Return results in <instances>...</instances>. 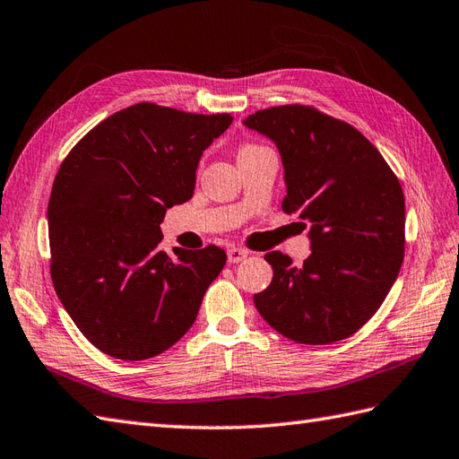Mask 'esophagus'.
<instances>
[{
  "label": "esophagus",
  "mask_w": 459,
  "mask_h": 459,
  "mask_svg": "<svg viewBox=\"0 0 459 459\" xmlns=\"http://www.w3.org/2000/svg\"><path fill=\"white\" fill-rule=\"evenodd\" d=\"M248 254H250L248 250L232 247V248H229V250H227V258H229V264H238V262H242L244 258H248Z\"/></svg>",
  "instance_id": "1"
}]
</instances>
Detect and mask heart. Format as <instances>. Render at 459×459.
<instances>
[{
    "instance_id": "b5f03b06",
    "label": "heart",
    "mask_w": 459,
    "mask_h": 459,
    "mask_svg": "<svg viewBox=\"0 0 459 459\" xmlns=\"http://www.w3.org/2000/svg\"><path fill=\"white\" fill-rule=\"evenodd\" d=\"M254 148H258V146H255V144H242V146H240V151H238V154L250 152V151H254Z\"/></svg>"
}]
</instances>
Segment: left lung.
<instances>
[{"instance_id":"1","label":"left lung","mask_w":459,"mask_h":459,"mask_svg":"<svg viewBox=\"0 0 459 459\" xmlns=\"http://www.w3.org/2000/svg\"><path fill=\"white\" fill-rule=\"evenodd\" d=\"M244 125L278 146L287 187L281 209L311 225V254L299 268L278 250L264 255L273 280L254 305L293 342L344 340L376 315L399 275V179L358 129L308 105L255 111Z\"/></svg>"}]
</instances>
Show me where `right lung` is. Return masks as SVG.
<instances>
[{
    "mask_svg": "<svg viewBox=\"0 0 459 459\" xmlns=\"http://www.w3.org/2000/svg\"><path fill=\"white\" fill-rule=\"evenodd\" d=\"M229 113L197 115L156 103L117 111L64 158L48 201L50 275L90 342L117 359L162 354L195 323L227 254L162 242L166 211L194 197L205 148Z\"/></svg>",
    "mask_w": 459,
    "mask_h": 459,
    "instance_id": "obj_1",
    "label": "right lung"
}]
</instances>
